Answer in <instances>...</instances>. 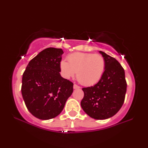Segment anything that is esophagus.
Returning a JSON list of instances; mask_svg holds the SVG:
<instances>
[{
  "label": "esophagus",
  "instance_id": "1",
  "mask_svg": "<svg viewBox=\"0 0 148 148\" xmlns=\"http://www.w3.org/2000/svg\"><path fill=\"white\" fill-rule=\"evenodd\" d=\"M73 87H74V89H79L80 88V87L77 86V85H76V84H74Z\"/></svg>",
  "mask_w": 148,
  "mask_h": 148
}]
</instances>
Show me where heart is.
<instances>
[{"instance_id":"heart-1","label":"heart","mask_w":148,"mask_h":148,"mask_svg":"<svg viewBox=\"0 0 148 148\" xmlns=\"http://www.w3.org/2000/svg\"><path fill=\"white\" fill-rule=\"evenodd\" d=\"M68 62H60L61 74L65 78L73 77L76 72L78 82L89 86L97 84L106 70V60L101 54L76 52L67 57Z\"/></svg>"}]
</instances>
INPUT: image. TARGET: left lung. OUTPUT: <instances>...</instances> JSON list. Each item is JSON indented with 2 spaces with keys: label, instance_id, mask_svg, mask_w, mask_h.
Masks as SVG:
<instances>
[{
  "label": "left lung",
  "instance_id": "left-lung-1",
  "mask_svg": "<svg viewBox=\"0 0 148 148\" xmlns=\"http://www.w3.org/2000/svg\"><path fill=\"white\" fill-rule=\"evenodd\" d=\"M100 53L106 60V70L98 83L82 89L84 97L81 106L92 118L106 119L116 114L123 106L127 85L121 64L104 52Z\"/></svg>",
  "mask_w": 148,
  "mask_h": 148
}]
</instances>
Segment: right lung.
<instances>
[{"mask_svg": "<svg viewBox=\"0 0 148 148\" xmlns=\"http://www.w3.org/2000/svg\"><path fill=\"white\" fill-rule=\"evenodd\" d=\"M62 49L48 47L31 59L22 77L21 93L29 111L37 118H54L73 92V83L59 72Z\"/></svg>", "mask_w": 148, "mask_h": 148, "instance_id": "1", "label": "right lung"}]
</instances>
